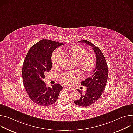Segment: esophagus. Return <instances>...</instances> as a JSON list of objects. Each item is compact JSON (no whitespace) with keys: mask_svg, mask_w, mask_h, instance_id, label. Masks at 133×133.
I'll return each instance as SVG.
<instances>
[{"mask_svg":"<svg viewBox=\"0 0 133 133\" xmlns=\"http://www.w3.org/2000/svg\"><path fill=\"white\" fill-rule=\"evenodd\" d=\"M65 88H66L68 89H73V88H72V87H69V86H65Z\"/></svg>","mask_w":133,"mask_h":133,"instance_id":"34e87169","label":"esophagus"}]
</instances>
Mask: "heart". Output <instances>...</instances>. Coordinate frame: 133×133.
Instances as JSON below:
<instances>
[{
	"label": "heart",
	"instance_id": "heart-1",
	"mask_svg": "<svg viewBox=\"0 0 133 133\" xmlns=\"http://www.w3.org/2000/svg\"><path fill=\"white\" fill-rule=\"evenodd\" d=\"M68 54L77 62L78 66L85 72H90L94 70L96 65V58L92 53H86V51L80 45L69 48L67 50ZM63 58V52L56 50L52 54L51 61L54 66L60 65ZM82 78V74L79 72H64L60 76L61 82L65 84H71Z\"/></svg>",
	"mask_w": 133,
	"mask_h": 133
}]
</instances>
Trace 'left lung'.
I'll use <instances>...</instances> for the list:
<instances>
[{"label":"left lung","mask_w":133,"mask_h":133,"mask_svg":"<svg viewBox=\"0 0 133 133\" xmlns=\"http://www.w3.org/2000/svg\"><path fill=\"white\" fill-rule=\"evenodd\" d=\"M79 42L85 43L92 49L96 55V65L92 75L81 84L87 87V90L84 94L82 91L78 89L81 96L79 100H75L74 102L78 106L87 107L95 103L100 97L104 92L108 76V70L107 62L104 54L98 47L87 40H82Z\"/></svg>","instance_id":"obj_1"}]
</instances>
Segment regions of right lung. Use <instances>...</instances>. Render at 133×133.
<instances>
[{
	"label": "right lung",
	"instance_id": "1",
	"mask_svg": "<svg viewBox=\"0 0 133 133\" xmlns=\"http://www.w3.org/2000/svg\"><path fill=\"white\" fill-rule=\"evenodd\" d=\"M62 45L61 43L42 39L31 48L25 58L22 68L23 83L29 98L38 105L54 104L63 88L58 83L46 87L43 81L45 73L52 68L53 52Z\"/></svg>",
	"mask_w": 133,
	"mask_h": 133
}]
</instances>
